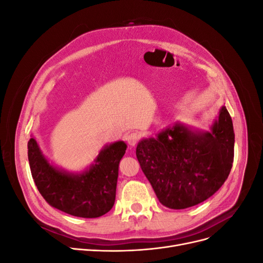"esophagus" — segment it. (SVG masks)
I'll return each mask as SVG.
<instances>
[{"mask_svg":"<svg viewBox=\"0 0 263 263\" xmlns=\"http://www.w3.org/2000/svg\"><path fill=\"white\" fill-rule=\"evenodd\" d=\"M140 139V135L138 133H130L126 136V140L130 146H135Z\"/></svg>","mask_w":263,"mask_h":263,"instance_id":"obj_1","label":"esophagus"}]
</instances>
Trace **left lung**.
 Masks as SVG:
<instances>
[{
    "mask_svg": "<svg viewBox=\"0 0 263 263\" xmlns=\"http://www.w3.org/2000/svg\"><path fill=\"white\" fill-rule=\"evenodd\" d=\"M235 133L225 106L210 132L176 123L142 138L136 156L159 202L183 210L208 200L227 180L234 161Z\"/></svg>",
    "mask_w": 263,
    "mask_h": 263,
    "instance_id": "8db88e82",
    "label": "left lung"
}]
</instances>
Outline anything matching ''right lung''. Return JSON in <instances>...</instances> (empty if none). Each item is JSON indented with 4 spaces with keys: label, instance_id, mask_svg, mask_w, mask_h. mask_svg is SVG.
Listing matches in <instances>:
<instances>
[{
    "label": "right lung",
    "instance_id": "obj_1",
    "mask_svg": "<svg viewBox=\"0 0 263 263\" xmlns=\"http://www.w3.org/2000/svg\"><path fill=\"white\" fill-rule=\"evenodd\" d=\"M27 148L35 184L52 208L83 218L100 217L112 210L118 164L127 148L124 141H115L102 148L89 168L78 173L51 164L35 138L29 139Z\"/></svg>",
    "mask_w": 263,
    "mask_h": 263
}]
</instances>
